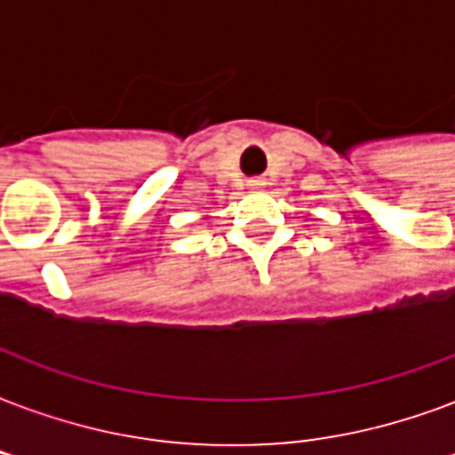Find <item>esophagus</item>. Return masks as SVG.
Segmentation results:
<instances>
[{
	"instance_id": "1",
	"label": "esophagus",
	"mask_w": 455,
	"mask_h": 455,
	"mask_svg": "<svg viewBox=\"0 0 455 455\" xmlns=\"http://www.w3.org/2000/svg\"><path fill=\"white\" fill-rule=\"evenodd\" d=\"M251 186L252 188H259V186H262V181H251Z\"/></svg>"
}]
</instances>
